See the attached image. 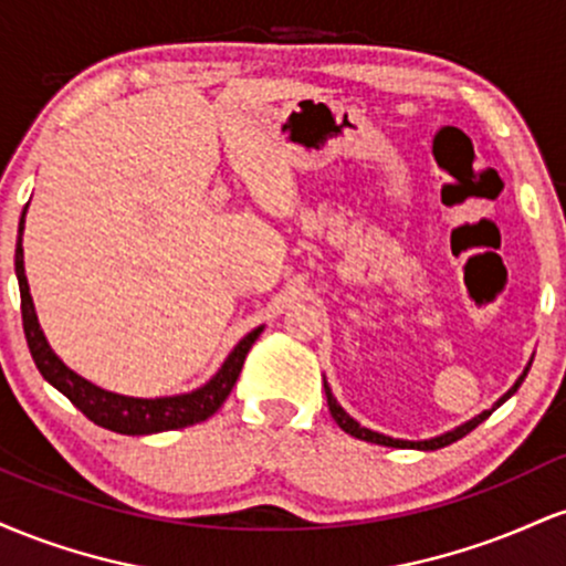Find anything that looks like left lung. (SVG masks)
<instances>
[{"label": "left lung", "mask_w": 566, "mask_h": 566, "mask_svg": "<svg viewBox=\"0 0 566 566\" xmlns=\"http://www.w3.org/2000/svg\"><path fill=\"white\" fill-rule=\"evenodd\" d=\"M530 367H532V361L527 367H524V373L518 375L516 378V382H513V386L509 388V391H505L503 396H500V399L495 401V405H492V409H484L482 415H476V418H471V420H465V423H460L458 428H452V431H447V433H439V437H431V439H420V441H409V439H394V437H386V433H378V431H373V428H365L359 423V420H354L350 418V415L346 412V409H343L340 405H337V399L333 396V388L327 386V380H324V394H327V405H329V412H333V418H335V423L343 428V431L346 433H350V437H356V439H361V441H373V444H380V447H399V450H439V447H447V444H452V441H458V439H463L465 433H471L473 428H476L479 423H484L486 418H490L492 412H495V409L503 405V401H509L513 394L518 391V386H522L524 382V378H527V373H530Z\"/></svg>", "instance_id": "8db88e82"}]
</instances>
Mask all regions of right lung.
I'll list each match as a JSON object with an SVG mask.
<instances>
[{"label":"right lung","instance_id":"1","mask_svg":"<svg viewBox=\"0 0 566 566\" xmlns=\"http://www.w3.org/2000/svg\"><path fill=\"white\" fill-rule=\"evenodd\" d=\"M25 210H29V205L23 207L21 223H18L15 276H18V287H21V314H23L25 343H29V350L31 356H34V365L39 373H42V378L66 396L80 412L87 415L95 426H103L116 433H127V437H148V433L175 431V428L201 423V420H207L210 415H216L220 405L229 399L233 382H237L239 373H242L247 350H250L252 343L261 337L263 327H255L252 333H247L242 340L233 346L231 354L226 356V361L220 365L218 373L212 375L205 386L193 388V391L175 394V396H157V399H140V396L106 391V388L95 386V382H90L87 378H82V375H76L74 369L63 365V359L53 348H50L48 337H44L42 327H39L36 308L29 292V279H25V269H23Z\"/></svg>","mask_w":566,"mask_h":566}]
</instances>
